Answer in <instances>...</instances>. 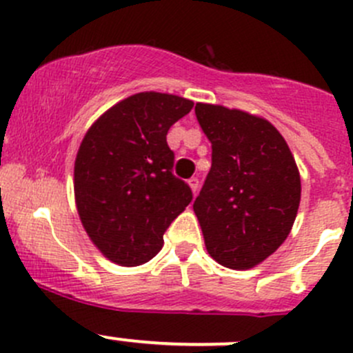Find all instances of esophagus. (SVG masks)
<instances>
[{
  "instance_id": "1",
  "label": "esophagus",
  "mask_w": 353,
  "mask_h": 353,
  "mask_svg": "<svg viewBox=\"0 0 353 353\" xmlns=\"http://www.w3.org/2000/svg\"><path fill=\"white\" fill-rule=\"evenodd\" d=\"M188 183H190V186H191V190H193V193L196 194L198 190H199V179H198V177H191V179L188 181Z\"/></svg>"
}]
</instances>
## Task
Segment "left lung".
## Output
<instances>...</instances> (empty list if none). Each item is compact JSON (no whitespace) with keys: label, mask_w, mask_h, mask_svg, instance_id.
I'll return each mask as SVG.
<instances>
[{"label":"left lung","mask_w":353,"mask_h":353,"mask_svg":"<svg viewBox=\"0 0 353 353\" xmlns=\"http://www.w3.org/2000/svg\"><path fill=\"white\" fill-rule=\"evenodd\" d=\"M212 143V167L194 199L210 256L232 270L261 263L287 239L301 201V177L287 141L266 119L196 104Z\"/></svg>","instance_id":"8db88e82"}]
</instances>
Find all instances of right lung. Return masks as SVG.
Masks as SVG:
<instances>
[{
    "instance_id": "obj_1",
    "label": "right lung",
    "mask_w": 353,
    "mask_h": 353,
    "mask_svg": "<svg viewBox=\"0 0 353 353\" xmlns=\"http://www.w3.org/2000/svg\"><path fill=\"white\" fill-rule=\"evenodd\" d=\"M193 102L157 92L124 99L85 134L74 162L81 223L102 254L121 266L150 261L163 234L193 199L172 174L167 131Z\"/></svg>"
}]
</instances>
